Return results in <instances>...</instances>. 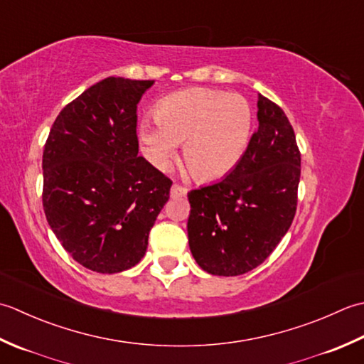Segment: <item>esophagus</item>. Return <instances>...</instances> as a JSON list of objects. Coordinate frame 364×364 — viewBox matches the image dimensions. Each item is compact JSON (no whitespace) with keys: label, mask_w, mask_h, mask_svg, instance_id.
<instances>
[{"label":"esophagus","mask_w":364,"mask_h":364,"mask_svg":"<svg viewBox=\"0 0 364 364\" xmlns=\"http://www.w3.org/2000/svg\"><path fill=\"white\" fill-rule=\"evenodd\" d=\"M187 195V188L182 187V185H177L174 183L171 187V196L173 198H181V196H185Z\"/></svg>","instance_id":"34e87169"}]
</instances>
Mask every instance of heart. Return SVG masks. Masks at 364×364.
<instances>
[{
    "label": "heart",
    "mask_w": 364,
    "mask_h": 364,
    "mask_svg": "<svg viewBox=\"0 0 364 364\" xmlns=\"http://www.w3.org/2000/svg\"><path fill=\"white\" fill-rule=\"evenodd\" d=\"M155 124L143 121L138 136L155 168L166 169L183 144L182 159L198 181L212 182L239 165L253 132V108L239 94L209 87L182 89L157 102Z\"/></svg>",
    "instance_id": "1"
}]
</instances>
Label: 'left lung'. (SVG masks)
<instances>
[{
  "mask_svg": "<svg viewBox=\"0 0 364 364\" xmlns=\"http://www.w3.org/2000/svg\"><path fill=\"white\" fill-rule=\"evenodd\" d=\"M257 121L239 165L220 182L188 193V245L212 275L256 269L295 217L301 159L294 129L284 111L261 94Z\"/></svg>",
  "mask_w": 364,
  "mask_h": 364,
  "instance_id": "obj_1",
  "label": "left lung"
}]
</instances>
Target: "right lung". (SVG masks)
Segmentation results:
<instances>
[{
    "mask_svg": "<svg viewBox=\"0 0 364 364\" xmlns=\"http://www.w3.org/2000/svg\"><path fill=\"white\" fill-rule=\"evenodd\" d=\"M154 80L108 77L58 114L43 149V210L86 269L119 273L144 256L173 182L138 157L136 105Z\"/></svg>",
    "mask_w": 364,
    "mask_h": 364,
    "instance_id": "add662e5",
    "label": "right lung"
}]
</instances>
